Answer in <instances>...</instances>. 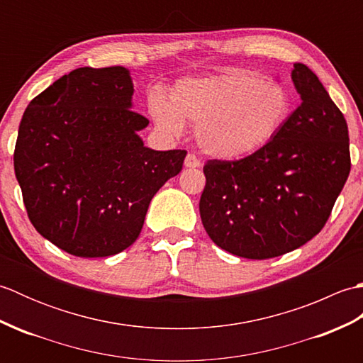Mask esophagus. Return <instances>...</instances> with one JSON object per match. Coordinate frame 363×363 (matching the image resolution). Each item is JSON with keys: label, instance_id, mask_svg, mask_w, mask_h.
Listing matches in <instances>:
<instances>
[{"label": "esophagus", "instance_id": "obj_1", "mask_svg": "<svg viewBox=\"0 0 363 363\" xmlns=\"http://www.w3.org/2000/svg\"><path fill=\"white\" fill-rule=\"evenodd\" d=\"M184 164H186L187 168H198L199 165H201V160L198 159L196 154L189 152L186 156V162H184Z\"/></svg>", "mask_w": 363, "mask_h": 363}]
</instances>
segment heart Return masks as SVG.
Listing matches in <instances>:
<instances>
[{"label":"heart","mask_w":363,"mask_h":363,"mask_svg":"<svg viewBox=\"0 0 363 363\" xmlns=\"http://www.w3.org/2000/svg\"><path fill=\"white\" fill-rule=\"evenodd\" d=\"M148 107L165 133L181 134L187 121L196 128L198 143L206 154L228 160L264 148L293 111L291 95L282 84L235 68L182 79L172 90V101L152 96Z\"/></svg>","instance_id":"1"}]
</instances>
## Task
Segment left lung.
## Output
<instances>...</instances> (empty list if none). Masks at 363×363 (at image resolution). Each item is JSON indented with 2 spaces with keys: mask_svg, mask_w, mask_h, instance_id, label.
<instances>
[{
  "mask_svg": "<svg viewBox=\"0 0 363 363\" xmlns=\"http://www.w3.org/2000/svg\"><path fill=\"white\" fill-rule=\"evenodd\" d=\"M301 104L264 148L207 160L199 199L212 242L234 256L272 259L325 228L351 169L348 125L309 67L295 64Z\"/></svg>",
  "mask_w": 363,
  "mask_h": 363,
  "instance_id": "left-lung-1",
  "label": "left lung"
}]
</instances>
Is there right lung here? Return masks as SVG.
<instances>
[{"mask_svg": "<svg viewBox=\"0 0 363 363\" xmlns=\"http://www.w3.org/2000/svg\"><path fill=\"white\" fill-rule=\"evenodd\" d=\"M125 67L76 68L26 107L13 151L15 176L33 226L78 257L133 245L152 196L182 169L186 150L154 151L138 130Z\"/></svg>", "mask_w": 363, "mask_h": 363, "instance_id": "obj_1", "label": "right lung"}]
</instances>
